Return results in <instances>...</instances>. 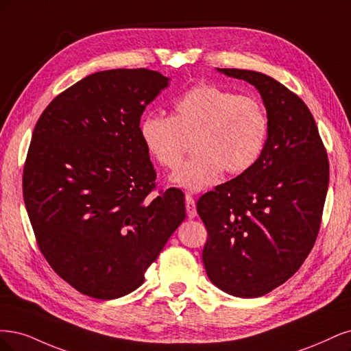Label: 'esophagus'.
<instances>
[{"label":"esophagus","mask_w":351,"mask_h":351,"mask_svg":"<svg viewBox=\"0 0 351 351\" xmlns=\"http://www.w3.org/2000/svg\"><path fill=\"white\" fill-rule=\"evenodd\" d=\"M185 206H186V214L189 219H195L197 216V206H195V199L194 197L186 195L185 197Z\"/></svg>","instance_id":"34e87169"}]
</instances>
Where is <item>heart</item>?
<instances>
[{"mask_svg":"<svg viewBox=\"0 0 351 351\" xmlns=\"http://www.w3.org/2000/svg\"><path fill=\"white\" fill-rule=\"evenodd\" d=\"M138 134L145 152L166 169H176L192 140L195 153L172 180L188 191L216 184L223 171L241 175L259 160L269 134L261 100L210 83L189 87L173 101L172 117L147 114Z\"/></svg>","mask_w":351,"mask_h":351,"instance_id":"heart-1","label":"heart"}]
</instances>
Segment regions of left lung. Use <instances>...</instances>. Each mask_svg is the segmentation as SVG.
<instances>
[{"instance_id": "8db88e82", "label": "left lung", "mask_w": 351, "mask_h": 351, "mask_svg": "<svg viewBox=\"0 0 351 351\" xmlns=\"http://www.w3.org/2000/svg\"><path fill=\"white\" fill-rule=\"evenodd\" d=\"M255 86L269 118L259 160L197 202L208 239L202 251L214 286L259 298L287 281L315 245L330 180L326 150L304 101L263 73L217 69Z\"/></svg>"}]
</instances>
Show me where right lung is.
<instances>
[{
    "mask_svg": "<svg viewBox=\"0 0 351 351\" xmlns=\"http://www.w3.org/2000/svg\"><path fill=\"white\" fill-rule=\"evenodd\" d=\"M169 84L147 69L90 74L56 96L32 135L23 197L40 252L90 298L118 299L185 220L176 188L156 198V171L138 125Z\"/></svg>",
    "mask_w": 351,
    "mask_h": 351,
    "instance_id": "1",
    "label": "right lung"
}]
</instances>
